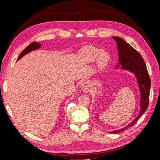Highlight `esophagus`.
Returning a JSON list of instances; mask_svg holds the SVG:
<instances>
[{"instance_id":"esophagus-1","label":"esophagus","mask_w":160,"mask_h":160,"mask_svg":"<svg viewBox=\"0 0 160 160\" xmlns=\"http://www.w3.org/2000/svg\"><path fill=\"white\" fill-rule=\"evenodd\" d=\"M81 89L85 93H88L91 89V85L88 81H85L83 82L81 84Z\"/></svg>"}]
</instances>
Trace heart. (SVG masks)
<instances>
[{
    "label": "heart",
    "instance_id": "obj_1",
    "mask_svg": "<svg viewBox=\"0 0 160 160\" xmlns=\"http://www.w3.org/2000/svg\"><path fill=\"white\" fill-rule=\"evenodd\" d=\"M79 55L81 59L87 62H92L95 61L97 66L99 69H105L110 60V55L108 52L91 45L83 48L79 52Z\"/></svg>",
    "mask_w": 160,
    "mask_h": 160
}]
</instances>
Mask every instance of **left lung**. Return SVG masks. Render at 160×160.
Returning a JSON list of instances; mask_svg holds the SVG:
<instances>
[{"mask_svg":"<svg viewBox=\"0 0 160 160\" xmlns=\"http://www.w3.org/2000/svg\"><path fill=\"white\" fill-rule=\"evenodd\" d=\"M117 43L119 64L116 67H121L120 69L128 70L135 75L140 91V112L132 122L122 129L112 131L111 134L118 133L126 130L137 123L138 119L146 112L148 108L149 91L151 87V81L149 77L147 67L144 60L139 52L125 42L122 38L113 37Z\"/></svg>","mask_w":160,"mask_h":160,"instance_id":"obj_1","label":"left lung"}]
</instances>
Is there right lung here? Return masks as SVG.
<instances>
[{"mask_svg":"<svg viewBox=\"0 0 160 160\" xmlns=\"http://www.w3.org/2000/svg\"><path fill=\"white\" fill-rule=\"evenodd\" d=\"M41 45L40 44L39 42H33L31 43V44H30L29 45L27 46V47L25 48V49H24V50L21 52L20 55L18 56L17 60H19L20 59H21V58H22L24 55H27V53L31 52L32 51L37 50V49H39V48L41 47Z\"/></svg>","mask_w":160,"mask_h":160,"instance_id":"1","label":"right lung"}]
</instances>
